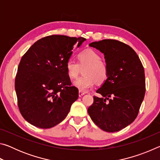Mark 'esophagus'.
<instances>
[{"label": "esophagus", "instance_id": "esophagus-1", "mask_svg": "<svg viewBox=\"0 0 160 160\" xmlns=\"http://www.w3.org/2000/svg\"><path fill=\"white\" fill-rule=\"evenodd\" d=\"M78 94H79V97H82L85 93L83 92H82V91H79L78 92Z\"/></svg>", "mask_w": 160, "mask_h": 160}]
</instances>
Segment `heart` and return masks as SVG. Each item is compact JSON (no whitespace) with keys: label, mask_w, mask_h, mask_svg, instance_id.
Here are the masks:
<instances>
[{"label":"heart","mask_w":160,"mask_h":160,"mask_svg":"<svg viewBox=\"0 0 160 160\" xmlns=\"http://www.w3.org/2000/svg\"><path fill=\"white\" fill-rule=\"evenodd\" d=\"M78 63L70 58L66 63L67 73L70 78H75L81 68H84L83 75L73 82V86L80 91L87 92L97 83H103L108 78V68L101 61V56L92 49H87L78 56Z\"/></svg>","instance_id":"b5f03b06"}]
</instances>
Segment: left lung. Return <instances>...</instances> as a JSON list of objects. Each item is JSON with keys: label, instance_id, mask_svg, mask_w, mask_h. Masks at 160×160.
Masks as SVG:
<instances>
[{"label": "left lung", "instance_id": "8db88e82", "mask_svg": "<svg viewBox=\"0 0 160 160\" xmlns=\"http://www.w3.org/2000/svg\"><path fill=\"white\" fill-rule=\"evenodd\" d=\"M89 46L104 53L108 78L88 108L92 120L103 131L113 132L126 128L138 114L145 93L144 68L128 45L114 39H103Z\"/></svg>", "mask_w": 160, "mask_h": 160}]
</instances>
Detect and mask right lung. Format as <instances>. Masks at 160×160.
<instances>
[{"label":"right lung","mask_w":160,"mask_h":160,"mask_svg":"<svg viewBox=\"0 0 160 160\" xmlns=\"http://www.w3.org/2000/svg\"><path fill=\"white\" fill-rule=\"evenodd\" d=\"M85 40L51 35L38 40L22 57L15 88L21 114L32 125L50 128L66 118L78 98L66 63Z\"/></svg>","instance_id":"add662e5"}]
</instances>
